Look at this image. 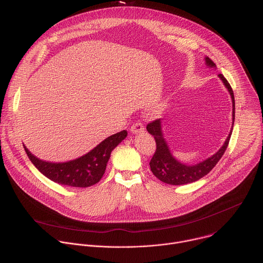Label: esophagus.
<instances>
[{"mask_svg":"<svg viewBox=\"0 0 263 263\" xmlns=\"http://www.w3.org/2000/svg\"><path fill=\"white\" fill-rule=\"evenodd\" d=\"M131 132L132 133H139V132H142V131H144V126H143V124L141 123V122H135L132 126H131Z\"/></svg>","mask_w":263,"mask_h":263,"instance_id":"obj_1","label":"esophagus"}]
</instances>
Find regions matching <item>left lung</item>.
I'll list each match as a JSON object with an SVG mask.
<instances>
[{
	"label": "left lung",
	"mask_w": 263,
	"mask_h": 263,
	"mask_svg": "<svg viewBox=\"0 0 263 263\" xmlns=\"http://www.w3.org/2000/svg\"><path fill=\"white\" fill-rule=\"evenodd\" d=\"M206 63L209 66H215L213 61L208 57L206 58ZM218 77L221 79L224 86L228 88L231 95L232 103H233V125H234V120H235L234 93L231 85L229 84L227 79L223 77V74L219 73ZM232 129H233V126H232ZM146 130L149 134H152L154 136L155 142H156V151L151 161H149V167H151L153 175L157 179L171 185H184V184L193 183L200 180L204 176H206L216 165V163L222 157L223 153L226 152L227 146L231 138V132H230L223 145L210 158L195 165H186L177 161L171 154V151L168 149V146L161 132L160 119H156L151 123H148L146 125Z\"/></svg>",
	"instance_id": "1"
}]
</instances>
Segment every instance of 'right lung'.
<instances>
[{"label": "right lung", "mask_w": 263, "mask_h": 263, "mask_svg": "<svg viewBox=\"0 0 263 263\" xmlns=\"http://www.w3.org/2000/svg\"><path fill=\"white\" fill-rule=\"evenodd\" d=\"M123 130L103 140L86 155L64 163H52L40 160L33 156L24 145L27 156L42 174L50 180L72 187H89L97 184L103 177L110 154L127 136Z\"/></svg>", "instance_id": "add662e5"}]
</instances>
